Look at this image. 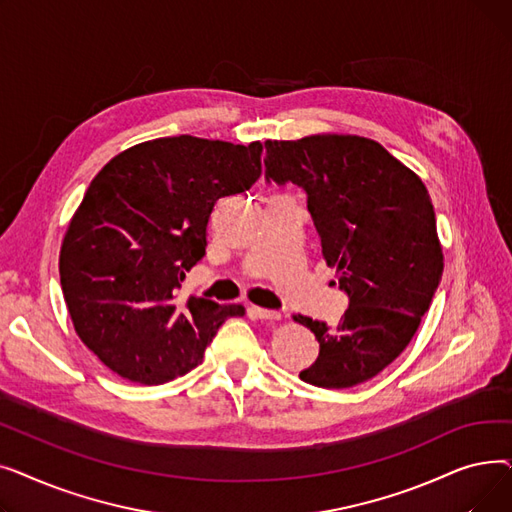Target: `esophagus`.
Listing matches in <instances>:
<instances>
[{"mask_svg": "<svg viewBox=\"0 0 512 512\" xmlns=\"http://www.w3.org/2000/svg\"><path fill=\"white\" fill-rule=\"evenodd\" d=\"M251 313L259 319H280L282 313L276 309H263V307H251Z\"/></svg>", "mask_w": 512, "mask_h": 512, "instance_id": "esophagus-1", "label": "esophagus"}]
</instances>
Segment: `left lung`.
Here are the masks:
<instances>
[{"instance_id":"1","label":"left lung","mask_w":512,"mask_h":512,"mask_svg":"<svg viewBox=\"0 0 512 512\" xmlns=\"http://www.w3.org/2000/svg\"><path fill=\"white\" fill-rule=\"evenodd\" d=\"M263 161L267 184L305 191L321 253L348 297L338 326L294 317L319 342L301 380L332 390L363 384L405 351L440 286L432 199L407 166L363 137L267 141Z\"/></svg>"}]
</instances>
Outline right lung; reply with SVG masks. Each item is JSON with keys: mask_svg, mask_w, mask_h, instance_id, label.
<instances>
[{"mask_svg": "<svg viewBox=\"0 0 512 512\" xmlns=\"http://www.w3.org/2000/svg\"><path fill=\"white\" fill-rule=\"evenodd\" d=\"M261 143L188 137L116 155L87 188L60 253V282L76 334L120 378L164 384L197 367L240 305L178 301L205 257L218 199L261 176Z\"/></svg>", "mask_w": 512, "mask_h": 512, "instance_id": "right-lung-1", "label": "right lung"}]
</instances>
